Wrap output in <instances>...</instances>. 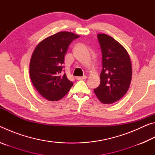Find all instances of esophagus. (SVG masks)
Returning a JSON list of instances; mask_svg holds the SVG:
<instances>
[{
    "label": "esophagus",
    "instance_id": "esophagus-1",
    "mask_svg": "<svg viewBox=\"0 0 155 155\" xmlns=\"http://www.w3.org/2000/svg\"><path fill=\"white\" fill-rule=\"evenodd\" d=\"M76 78H77V80H85L87 78V77L86 76H83V77H78Z\"/></svg>",
    "mask_w": 155,
    "mask_h": 155
}]
</instances>
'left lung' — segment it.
<instances>
[{"label":"left lung","mask_w":155,"mask_h":155,"mask_svg":"<svg viewBox=\"0 0 155 155\" xmlns=\"http://www.w3.org/2000/svg\"><path fill=\"white\" fill-rule=\"evenodd\" d=\"M102 52L101 84L94 89L97 98L111 104L122 98L129 88L132 66L129 55L121 44L106 34L97 35Z\"/></svg>","instance_id":"obj_1"}]
</instances>
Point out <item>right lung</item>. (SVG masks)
I'll use <instances>...</instances> for the list:
<instances>
[{
  "label": "right lung",
  "instance_id": "obj_1",
  "mask_svg": "<svg viewBox=\"0 0 155 155\" xmlns=\"http://www.w3.org/2000/svg\"><path fill=\"white\" fill-rule=\"evenodd\" d=\"M78 38L72 33L61 31L44 39L34 50L30 77L38 92L48 101L61 99L73 85L63 73V64L68 46Z\"/></svg>",
  "mask_w": 155,
  "mask_h": 155
}]
</instances>
